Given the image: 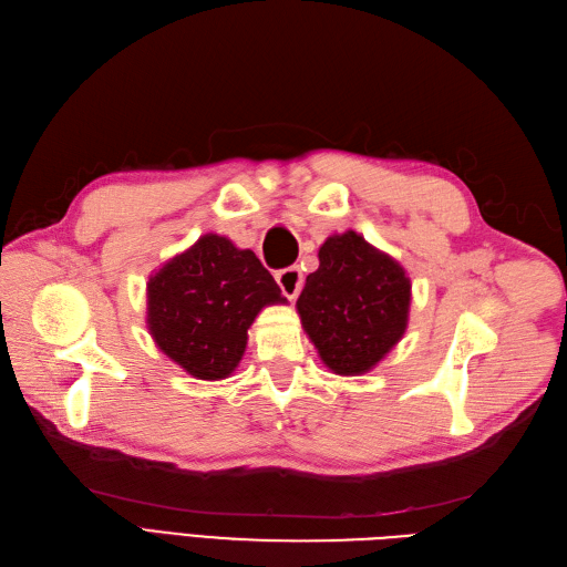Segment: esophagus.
Listing matches in <instances>:
<instances>
[{
	"label": "esophagus",
	"instance_id": "34e87169",
	"mask_svg": "<svg viewBox=\"0 0 567 567\" xmlns=\"http://www.w3.org/2000/svg\"><path fill=\"white\" fill-rule=\"evenodd\" d=\"M277 284L288 300H296L302 288V271L298 267H286L277 274Z\"/></svg>",
	"mask_w": 567,
	"mask_h": 567
}]
</instances>
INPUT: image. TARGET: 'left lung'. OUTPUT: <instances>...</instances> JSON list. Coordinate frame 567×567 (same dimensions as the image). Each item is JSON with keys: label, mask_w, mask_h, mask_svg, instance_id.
<instances>
[{"label": "left lung", "mask_w": 567, "mask_h": 567, "mask_svg": "<svg viewBox=\"0 0 567 567\" xmlns=\"http://www.w3.org/2000/svg\"><path fill=\"white\" fill-rule=\"evenodd\" d=\"M411 281L404 267L348 229L319 248L298 315L321 362L338 375L371 371L406 331Z\"/></svg>", "instance_id": "1"}]
</instances>
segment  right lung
<instances>
[{
	"mask_svg": "<svg viewBox=\"0 0 567 567\" xmlns=\"http://www.w3.org/2000/svg\"><path fill=\"white\" fill-rule=\"evenodd\" d=\"M146 323L156 346L200 381L234 373L248 329L267 305H286L252 250L205 234L167 260L146 284Z\"/></svg>",
	"mask_w": 567,
	"mask_h": 567,
	"instance_id": "add662e5",
	"label": "right lung"
}]
</instances>
